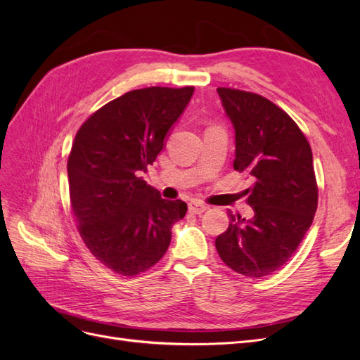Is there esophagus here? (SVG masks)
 I'll use <instances>...</instances> for the list:
<instances>
[{"instance_id": "obj_1", "label": "esophagus", "mask_w": 360, "mask_h": 360, "mask_svg": "<svg viewBox=\"0 0 360 360\" xmlns=\"http://www.w3.org/2000/svg\"><path fill=\"white\" fill-rule=\"evenodd\" d=\"M205 209H207V207L200 201H191L189 202V212L193 213V214H201V213L205 212Z\"/></svg>"}]
</instances>
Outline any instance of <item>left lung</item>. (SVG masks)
<instances>
[{
    "label": "left lung",
    "instance_id": "1",
    "mask_svg": "<svg viewBox=\"0 0 360 360\" xmlns=\"http://www.w3.org/2000/svg\"><path fill=\"white\" fill-rule=\"evenodd\" d=\"M236 132L234 169L254 180L250 219L228 213L230 225L216 237L224 263L248 278H263L296 252L319 202L312 150L299 126L266 97L217 89Z\"/></svg>",
    "mask_w": 360,
    "mask_h": 360
}]
</instances>
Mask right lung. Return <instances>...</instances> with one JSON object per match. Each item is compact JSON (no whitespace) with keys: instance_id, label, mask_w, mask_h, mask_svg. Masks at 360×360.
I'll use <instances>...</instances> for the list:
<instances>
[{"instance_id":"obj_1","label":"right lung","mask_w":360,"mask_h":360,"mask_svg":"<svg viewBox=\"0 0 360 360\" xmlns=\"http://www.w3.org/2000/svg\"><path fill=\"white\" fill-rule=\"evenodd\" d=\"M193 86H150L108 102L79 127L68 160L70 202L85 246L123 276L153 267L188 205L143 180Z\"/></svg>"}]
</instances>
